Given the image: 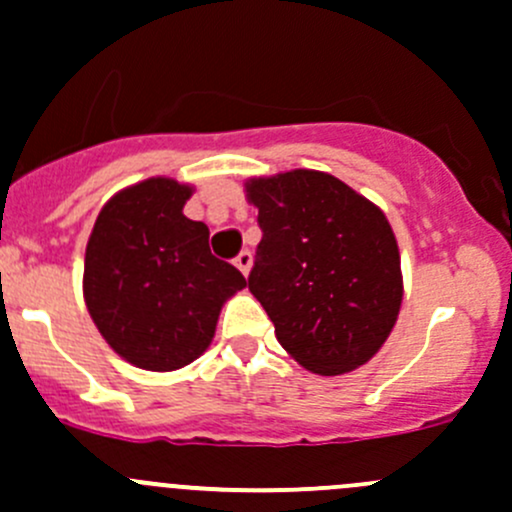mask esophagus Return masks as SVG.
<instances>
[{
	"label": "esophagus",
	"mask_w": 512,
	"mask_h": 512,
	"mask_svg": "<svg viewBox=\"0 0 512 512\" xmlns=\"http://www.w3.org/2000/svg\"><path fill=\"white\" fill-rule=\"evenodd\" d=\"M234 265L240 267L242 275H247V272H250V267H252V252L250 250H242L240 255L234 257Z\"/></svg>",
	"instance_id": "esophagus-1"
}]
</instances>
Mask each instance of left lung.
Returning <instances> with one entry per match:
<instances>
[{
	"label": "left lung",
	"instance_id": "1",
	"mask_svg": "<svg viewBox=\"0 0 512 512\" xmlns=\"http://www.w3.org/2000/svg\"><path fill=\"white\" fill-rule=\"evenodd\" d=\"M262 240L250 293L280 346L313 374L364 366L401 305L399 247L384 212L323 171L247 181Z\"/></svg>",
	"mask_w": 512,
	"mask_h": 512
}]
</instances>
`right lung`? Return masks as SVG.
<instances>
[{"mask_svg": "<svg viewBox=\"0 0 512 512\" xmlns=\"http://www.w3.org/2000/svg\"><path fill=\"white\" fill-rule=\"evenodd\" d=\"M189 186L146 179L100 209L85 250L83 293L108 346L128 364L174 371L212 343L224 300L245 278L209 250L204 222L184 217Z\"/></svg>", "mask_w": 512, "mask_h": 512, "instance_id": "right-lung-1", "label": "right lung"}]
</instances>
